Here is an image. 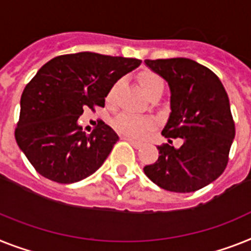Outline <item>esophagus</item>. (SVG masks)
<instances>
[{"instance_id": "esophagus-1", "label": "esophagus", "mask_w": 251, "mask_h": 251, "mask_svg": "<svg viewBox=\"0 0 251 251\" xmlns=\"http://www.w3.org/2000/svg\"><path fill=\"white\" fill-rule=\"evenodd\" d=\"M123 140L128 141V142H129V144L132 145V146H133L134 149H140L141 146H142V144H141L140 141H136V140H133V138H130V137H123Z\"/></svg>"}]
</instances>
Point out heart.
I'll use <instances>...</instances> for the list:
<instances>
[{"label": "heart", "mask_w": 251, "mask_h": 251, "mask_svg": "<svg viewBox=\"0 0 251 251\" xmlns=\"http://www.w3.org/2000/svg\"><path fill=\"white\" fill-rule=\"evenodd\" d=\"M137 79L141 88H142L144 93L148 97L152 96L154 93H163V91H164V79L159 74L155 73V72L142 70L138 74ZM121 80H117L110 87V90L107 91L106 102L111 103L115 100L117 93L119 91V88H121ZM113 127L115 128V130H118L119 133L124 134V136L138 138L141 136H144L148 130H150L151 128L154 127V122L151 121L150 118L136 117V115H130V114L127 113H122L119 115H117L115 119L113 121Z\"/></svg>", "instance_id": "obj_1"}]
</instances>
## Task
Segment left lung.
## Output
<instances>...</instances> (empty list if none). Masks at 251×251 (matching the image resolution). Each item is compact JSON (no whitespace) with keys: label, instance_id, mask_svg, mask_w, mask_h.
Listing matches in <instances>:
<instances>
[{"label":"left lung","instance_id":"obj_1","mask_svg":"<svg viewBox=\"0 0 251 251\" xmlns=\"http://www.w3.org/2000/svg\"><path fill=\"white\" fill-rule=\"evenodd\" d=\"M171 87V117L161 134L182 138L179 149L158 146V160L144 168L159 187L194 192L225 172L235 137L229 100L219 78L206 66L186 57L145 60Z\"/></svg>","mask_w":251,"mask_h":251}]
</instances>
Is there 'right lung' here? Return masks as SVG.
<instances>
[{
  "label": "right lung",
  "instance_id": "1",
  "mask_svg": "<svg viewBox=\"0 0 251 251\" xmlns=\"http://www.w3.org/2000/svg\"><path fill=\"white\" fill-rule=\"evenodd\" d=\"M141 63L78 52L56 56L38 70L23 91L15 140L39 175L74 183L102 165L118 134L102 121L87 134L76 121L87 107L105 106L110 87Z\"/></svg>",
  "mask_w": 251,
  "mask_h": 251
}]
</instances>
